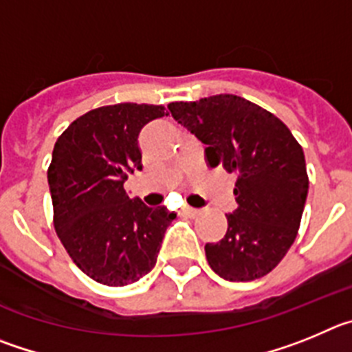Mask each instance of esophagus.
Masks as SVG:
<instances>
[{"label":"esophagus","mask_w":352,"mask_h":352,"mask_svg":"<svg viewBox=\"0 0 352 352\" xmlns=\"http://www.w3.org/2000/svg\"><path fill=\"white\" fill-rule=\"evenodd\" d=\"M182 212H184V214L191 215V217H195V215L199 214V208H192V207H189V205H184Z\"/></svg>","instance_id":"34e87169"}]
</instances>
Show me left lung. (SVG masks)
I'll list each match as a JSON object with an SVG mask.
<instances>
[{"label":"left lung","mask_w":352,"mask_h":352,"mask_svg":"<svg viewBox=\"0 0 352 352\" xmlns=\"http://www.w3.org/2000/svg\"><path fill=\"white\" fill-rule=\"evenodd\" d=\"M168 109L207 145L210 168L236 175L226 235L205 245L210 268L231 283L270 274L298 235L309 192L302 145L278 117L235 94L175 101Z\"/></svg>","instance_id":"left-lung-1"}]
</instances>
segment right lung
<instances>
[{"label":"right lung","instance_id":"right-lung-1","mask_svg":"<svg viewBox=\"0 0 352 352\" xmlns=\"http://www.w3.org/2000/svg\"><path fill=\"white\" fill-rule=\"evenodd\" d=\"M164 116L163 105L100 107L75 119L54 145L47 172L54 228L75 265L105 286H128L153 270L177 217L124 189L129 173L142 170V128Z\"/></svg>","mask_w":352,"mask_h":352}]
</instances>
